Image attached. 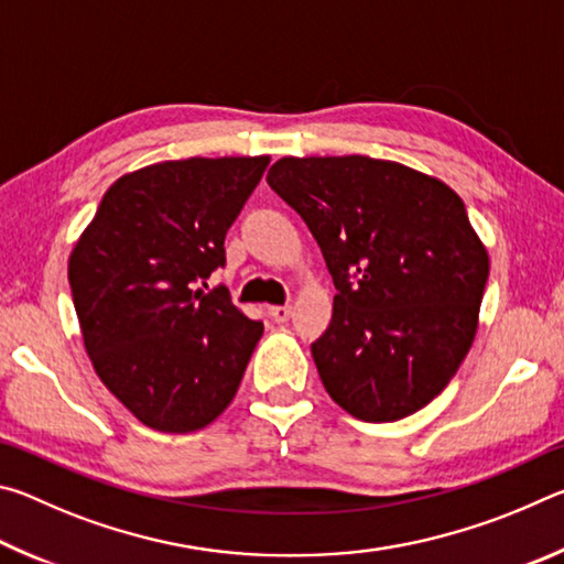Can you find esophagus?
I'll return each mask as SVG.
<instances>
[{
	"instance_id": "obj_1",
	"label": "esophagus",
	"mask_w": 564,
	"mask_h": 564,
	"mask_svg": "<svg viewBox=\"0 0 564 564\" xmlns=\"http://www.w3.org/2000/svg\"><path fill=\"white\" fill-rule=\"evenodd\" d=\"M291 313H293L291 305H271V308H269V316H271L275 323H285V321L291 318Z\"/></svg>"
}]
</instances>
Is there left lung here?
<instances>
[{"label": "left lung", "mask_w": 564, "mask_h": 564, "mask_svg": "<svg viewBox=\"0 0 564 564\" xmlns=\"http://www.w3.org/2000/svg\"><path fill=\"white\" fill-rule=\"evenodd\" d=\"M269 186L301 214L336 283L313 343L323 388L358 420L425 408L470 350L488 248L441 178L370 156H283Z\"/></svg>", "instance_id": "obj_1"}]
</instances>
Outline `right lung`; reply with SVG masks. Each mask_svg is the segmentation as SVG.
I'll list each match as a JSON object with an SVG mask.
<instances>
[{"mask_svg": "<svg viewBox=\"0 0 564 564\" xmlns=\"http://www.w3.org/2000/svg\"><path fill=\"white\" fill-rule=\"evenodd\" d=\"M271 156L161 161L113 181L69 256L84 348L141 423L194 433L231 403L263 323L224 289V238ZM206 285V283H204Z\"/></svg>", "mask_w": 564, "mask_h": 564, "instance_id": "add662e5", "label": "right lung"}]
</instances>
